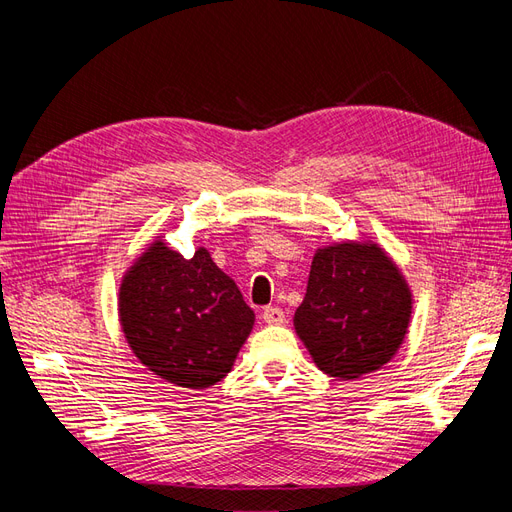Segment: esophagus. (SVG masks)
Wrapping results in <instances>:
<instances>
[{
  "mask_svg": "<svg viewBox=\"0 0 512 512\" xmlns=\"http://www.w3.org/2000/svg\"><path fill=\"white\" fill-rule=\"evenodd\" d=\"M262 320H265L267 324H282L286 320V316H284L280 307L269 305V307L262 309Z\"/></svg>",
  "mask_w": 512,
  "mask_h": 512,
  "instance_id": "esophagus-1",
  "label": "esophagus"
}]
</instances>
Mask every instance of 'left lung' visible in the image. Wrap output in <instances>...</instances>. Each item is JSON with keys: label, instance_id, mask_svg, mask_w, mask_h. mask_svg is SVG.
Wrapping results in <instances>:
<instances>
[{"label": "left lung", "instance_id": "1", "mask_svg": "<svg viewBox=\"0 0 512 512\" xmlns=\"http://www.w3.org/2000/svg\"><path fill=\"white\" fill-rule=\"evenodd\" d=\"M410 312L404 277L378 245L337 243L316 252L294 329L324 374L354 380L391 361Z\"/></svg>", "mask_w": 512, "mask_h": 512}]
</instances>
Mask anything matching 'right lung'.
Returning <instances> with one entry per match:
<instances>
[{"label":"right lung","mask_w":512,"mask_h":512,"mask_svg":"<svg viewBox=\"0 0 512 512\" xmlns=\"http://www.w3.org/2000/svg\"><path fill=\"white\" fill-rule=\"evenodd\" d=\"M119 316L143 365L185 389L220 382L254 324L241 290L207 250L185 260L162 241L123 277Z\"/></svg>","instance_id":"obj_1"}]
</instances>
